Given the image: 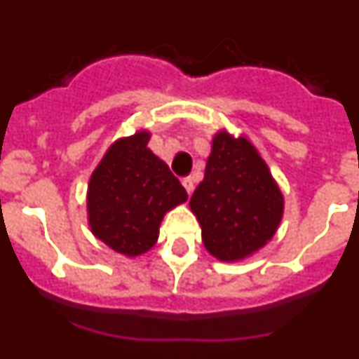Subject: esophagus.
Segmentation results:
<instances>
[{
  "instance_id": "esophagus-1",
  "label": "esophagus",
  "mask_w": 359,
  "mask_h": 359,
  "mask_svg": "<svg viewBox=\"0 0 359 359\" xmlns=\"http://www.w3.org/2000/svg\"><path fill=\"white\" fill-rule=\"evenodd\" d=\"M182 183H183V187H185L187 192H189V194H192V190H194V182H192V177H183Z\"/></svg>"
}]
</instances>
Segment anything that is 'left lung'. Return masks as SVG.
Listing matches in <instances>:
<instances>
[{
  "label": "left lung",
  "instance_id": "left-lung-1",
  "mask_svg": "<svg viewBox=\"0 0 359 359\" xmlns=\"http://www.w3.org/2000/svg\"><path fill=\"white\" fill-rule=\"evenodd\" d=\"M189 207L201 224L207 252L221 262H241L273 239L284 196L248 136L221 129Z\"/></svg>",
  "mask_w": 359,
  "mask_h": 359
}]
</instances>
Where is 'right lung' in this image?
Segmentation results:
<instances>
[{"label": "right lung", "instance_id": "1", "mask_svg": "<svg viewBox=\"0 0 359 359\" xmlns=\"http://www.w3.org/2000/svg\"><path fill=\"white\" fill-rule=\"evenodd\" d=\"M138 129L107 147L86 192L88 224L98 241L123 257H140L156 244L163 215L187 201L169 165L147 147Z\"/></svg>", "mask_w": 359, "mask_h": 359}]
</instances>
